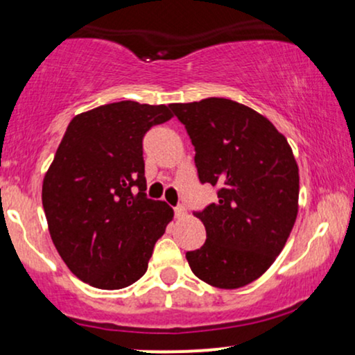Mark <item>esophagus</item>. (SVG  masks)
I'll return each instance as SVG.
<instances>
[{
  "label": "esophagus",
  "mask_w": 355,
  "mask_h": 355,
  "mask_svg": "<svg viewBox=\"0 0 355 355\" xmlns=\"http://www.w3.org/2000/svg\"><path fill=\"white\" fill-rule=\"evenodd\" d=\"M175 215H177L178 218H180V217H185V215H187V207H185V205H178V207H175Z\"/></svg>",
  "instance_id": "1"
}]
</instances>
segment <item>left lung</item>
Masks as SVG:
<instances>
[{
	"instance_id": "1",
	"label": "left lung",
	"mask_w": 355,
	"mask_h": 355,
	"mask_svg": "<svg viewBox=\"0 0 355 355\" xmlns=\"http://www.w3.org/2000/svg\"><path fill=\"white\" fill-rule=\"evenodd\" d=\"M195 146L200 183L218 200L193 211L207 240L187 252L195 275L239 288L274 263L291 235L299 203V166L282 133L255 110L227 98L170 105Z\"/></svg>"
}]
</instances>
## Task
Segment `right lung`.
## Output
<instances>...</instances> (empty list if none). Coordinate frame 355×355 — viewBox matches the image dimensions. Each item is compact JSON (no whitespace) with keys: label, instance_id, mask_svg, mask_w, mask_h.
I'll return each instance as SVG.
<instances>
[{"label":"right lung","instance_id":"obj_1","mask_svg":"<svg viewBox=\"0 0 355 355\" xmlns=\"http://www.w3.org/2000/svg\"><path fill=\"white\" fill-rule=\"evenodd\" d=\"M172 118L165 105L118 101L76 115L43 180V209L63 262L115 291L148 268L173 210L146 197L144 137Z\"/></svg>","mask_w":355,"mask_h":355}]
</instances>
